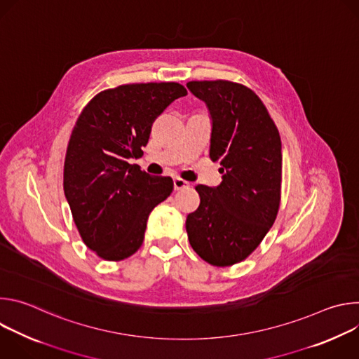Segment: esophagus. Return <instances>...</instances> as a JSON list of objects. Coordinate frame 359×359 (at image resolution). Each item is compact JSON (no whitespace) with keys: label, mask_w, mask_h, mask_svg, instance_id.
Here are the masks:
<instances>
[{"label":"esophagus","mask_w":359,"mask_h":359,"mask_svg":"<svg viewBox=\"0 0 359 359\" xmlns=\"http://www.w3.org/2000/svg\"><path fill=\"white\" fill-rule=\"evenodd\" d=\"M173 184H175V190H183V189H186V187L190 186L189 182H186V180L180 179V177H175Z\"/></svg>","instance_id":"34e87169"}]
</instances>
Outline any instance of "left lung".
<instances>
[{
	"label": "left lung",
	"instance_id": "8db88e82",
	"mask_svg": "<svg viewBox=\"0 0 359 359\" xmlns=\"http://www.w3.org/2000/svg\"><path fill=\"white\" fill-rule=\"evenodd\" d=\"M206 102L213 128L210 159L220 162L217 187L197 184L200 206L186 219L193 250L212 266L245 260L274 224L281 200V139L262 99L231 81H190Z\"/></svg>",
	"mask_w": 359,
	"mask_h": 359
}]
</instances>
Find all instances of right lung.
<instances>
[{"mask_svg":"<svg viewBox=\"0 0 359 359\" xmlns=\"http://www.w3.org/2000/svg\"><path fill=\"white\" fill-rule=\"evenodd\" d=\"M184 95L177 82L128 83L99 92L81 112L67 147L64 191L83 243L100 259L135 254L150 212L170 196V177L128 161L143 155L153 122Z\"/></svg>","mask_w":359,"mask_h":359,"instance_id":"1","label":"right lung"}]
</instances>
